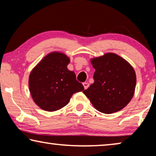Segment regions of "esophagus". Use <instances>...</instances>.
Listing matches in <instances>:
<instances>
[{"label": "esophagus", "mask_w": 156, "mask_h": 156, "mask_svg": "<svg viewBox=\"0 0 156 156\" xmlns=\"http://www.w3.org/2000/svg\"><path fill=\"white\" fill-rule=\"evenodd\" d=\"M83 86H84V88H85V90L87 89L88 87H89V86H90V84H89V83H87V82H85V83H83Z\"/></svg>", "instance_id": "esophagus-1"}]
</instances>
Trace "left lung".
Segmentation results:
<instances>
[{
  "mask_svg": "<svg viewBox=\"0 0 156 156\" xmlns=\"http://www.w3.org/2000/svg\"><path fill=\"white\" fill-rule=\"evenodd\" d=\"M94 82L83 92L101 113H113L125 107L134 96L136 73L128 62L115 53L91 59Z\"/></svg>",
  "mask_w": 156,
  "mask_h": 156,
  "instance_id": "1",
  "label": "left lung"
}]
</instances>
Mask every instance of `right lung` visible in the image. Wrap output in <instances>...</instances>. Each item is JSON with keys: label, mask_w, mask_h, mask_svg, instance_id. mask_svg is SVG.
Returning a JSON list of instances; mask_svg holds the SVG:
<instances>
[{"label": "right lung", "mask_w": 156, "mask_h": 156, "mask_svg": "<svg viewBox=\"0 0 156 156\" xmlns=\"http://www.w3.org/2000/svg\"><path fill=\"white\" fill-rule=\"evenodd\" d=\"M69 62L70 59L64 53L52 52L30 73V93L34 101L43 110H59L68 104L74 93L84 90L76 80L75 73L67 69Z\"/></svg>", "instance_id": "1"}]
</instances>
